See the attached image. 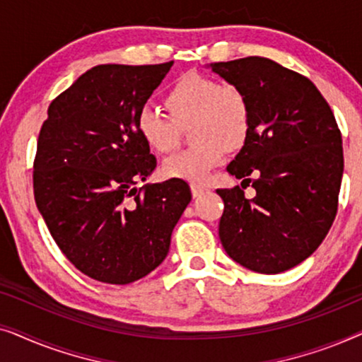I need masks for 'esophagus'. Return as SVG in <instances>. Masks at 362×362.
<instances>
[{"mask_svg":"<svg viewBox=\"0 0 362 362\" xmlns=\"http://www.w3.org/2000/svg\"><path fill=\"white\" fill-rule=\"evenodd\" d=\"M191 191H192V196L197 197V196L204 194L206 191H209V186L202 185V182H191Z\"/></svg>","mask_w":362,"mask_h":362,"instance_id":"34e87169","label":"esophagus"}]
</instances>
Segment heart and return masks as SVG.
Returning a JSON list of instances; mask_svg holds the SVG:
<instances>
[{"mask_svg": "<svg viewBox=\"0 0 362 362\" xmlns=\"http://www.w3.org/2000/svg\"><path fill=\"white\" fill-rule=\"evenodd\" d=\"M170 115L153 105L138 112L136 127L153 150L168 153L180 143L181 128H189L194 145L168 158L163 173L168 177L202 181L224 158L226 148L244 146L250 132V108L239 88L222 86L199 74H185L166 93Z\"/></svg>", "mask_w": 362, "mask_h": 362, "instance_id": "1", "label": "heart"}]
</instances>
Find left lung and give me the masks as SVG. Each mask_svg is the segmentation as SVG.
Segmentation results:
<instances>
[{
	"instance_id": "left-lung-1",
	"label": "left lung",
	"mask_w": 362,
	"mask_h": 362,
	"mask_svg": "<svg viewBox=\"0 0 362 362\" xmlns=\"http://www.w3.org/2000/svg\"><path fill=\"white\" fill-rule=\"evenodd\" d=\"M244 93L250 132L227 171L240 185L217 189L224 201L219 237L227 255L259 274L293 269L318 249L338 212L343 140L315 83L267 57L211 64Z\"/></svg>"
}]
</instances>
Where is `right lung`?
I'll list each match as a JSON object with an SVG mask.
<instances>
[{
    "mask_svg": "<svg viewBox=\"0 0 362 362\" xmlns=\"http://www.w3.org/2000/svg\"><path fill=\"white\" fill-rule=\"evenodd\" d=\"M173 66L102 64L54 98L34 160V199L67 260L102 284L127 285L166 259L191 201L186 181H138L156 158L136 117Z\"/></svg>",
    "mask_w": 362,
    "mask_h": 362,
    "instance_id": "obj_1",
    "label": "right lung"
}]
</instances>
